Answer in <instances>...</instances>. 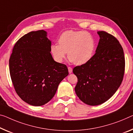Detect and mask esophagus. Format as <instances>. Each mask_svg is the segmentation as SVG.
<instances>
[{
  "label": "esophagus",
  "mask_w": 133,
  "mask_h": 133,
  "mask_svg": "<svg viewBox=\"0 0 133 133\" xmlns=\"http://www.w3.org/2000/svg\"><path fill=\"white\" fill-rule=\"evenodd\" d=\"M68 69L69 73V74L72 73V68H71V67H70V66H68Z\"/></svg>",
  "instance_id": "34e87169"
}]
</instances>
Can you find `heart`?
Returning <instances> with one entry per match:
<instances>
[{
    "instance_id": "obj_1",
    "label": "heart",
    "mask_w": 133,
    "mask_h": 133,
    "mask_svg": "<svg viewBox=\"0 0 133 133\" xmlns=\"http://www.w3.org/2000/svg\"><path fill=\"white\" fill-rule=\"evenodd\" d=\"M58 43L50 47L51 54L58 62H62L68 52L71 62L81 65L90 61L95 54V39L91 34L85 31H65L60 36Z\"/></svg>"
}]
</instances>
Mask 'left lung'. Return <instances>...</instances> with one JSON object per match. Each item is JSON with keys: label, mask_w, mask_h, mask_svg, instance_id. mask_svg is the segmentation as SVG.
<instances>
[{"label": "left lung", "mask_w": 133, "mask_h": 133, "mask_svg": "<svg viewBox=\"0 0 133 133\" xmlns=\"http://www.w3.org/2000/svg\"><path fill=\"white\" fill-rule=\"evenodd\" d=\"M97 33L100 40L93 58L73 69L78 78L76 95L91 106L101 105L109 99L121 85L125 72V57L119 41L106 31Z\"/></svg>", "instance_id": "1"}]
</instances>
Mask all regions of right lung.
<instances>
[{
  "label": "right lung",
  "mask_w": 133,
  "mask_h": 133,
  "mask_svg": "<svg viewBox=\"0 0 133 133\" xmlns=\"http://www.w3.org/2000/svg\"><path fill=\"white\" fill-rule=\"evenodd\" d=\"M46 35L43 30L24 35L14 46L9 61L16 93L22 101L36 107L49 102L68 75L66 65L53 59Z\"/></svg>",
  "instance_id": "add662e5"
}]
</instances>
